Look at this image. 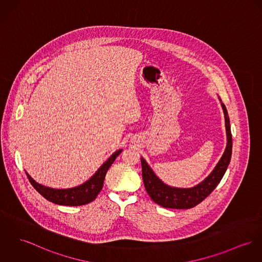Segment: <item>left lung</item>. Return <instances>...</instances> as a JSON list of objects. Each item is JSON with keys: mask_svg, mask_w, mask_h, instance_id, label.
<instances>
[{"mask_svg": "<svg viewBox=\"0 0 262 262\" xmlns=\"http://www.w3.org/2000/svg\"><path fill=\"white\" fill-rule=\"evenodd\" d=\"M219 101L221 103V107L224 113L227 143L225 150L214 169L200 183L189 188H180L167 185L166 183H164L154 173V171L149 166L146 160L143 157L141 158L143 182L145 189L151 197V199L158 205L173 209H189L202 202L214 190L215 187L221 181L231 159L232 135L227 109L220 98Z\"/></svg>", "mask_w": 262, "mask_h": 262, "instance_id": "8db88e82", "label": "left lung"}]
</instances>
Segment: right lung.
Instances as JSON below:
<instances>
[{
	"mask_svg": "<svg viewBox=\"0 0 262 262\" xmlns=\"http://www.w3.org/2000/svg\"><path fill=\"white\" fill-rule=\"evenodd\" d=\"M121 152H122V149L115 151L96 171L95 174H93V176L90 177V179L85 181L83 184L72 187V188H65V189L51 188L36 182L28 174L27 171H26V174L29 178V181L33 185V187L50 202H53L59 205H66V206L85 205L95 200L99 192L102 190L106 173Z\"/></svg>",
	"mask_w": 262,
	"mask_h": 262,
	"instance_id": "right-lung-1",
	"label": "right lung"
}]
</instances>
